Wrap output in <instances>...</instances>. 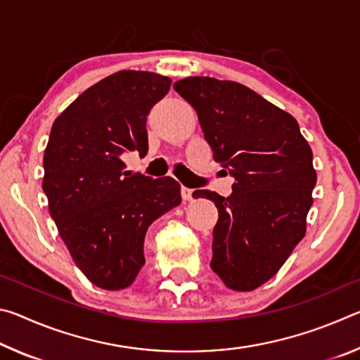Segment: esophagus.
<instances>
[{"instance_id":"1","label":"esophagus","mask_w":360,"mask_h":360,"mask_svg":"<svg viewBox=\"0 0 360 360\" xmlns=\"http://www.w3.org/2000/svg\"><path fill=\"white\" fill-rule=\"evenodd\" d=\"M192 193H193L192 188H187V187L181 188V197H182V200H184V202H191Z\"/></svg>"}]
</instances>
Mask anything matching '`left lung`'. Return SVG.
I'll use <instances>...</instances> for the list:
<instances>
[{"mask_svg": "<svg viewBox=\"0 0 360 360\" xmlns=\"http://www.w3.org/2000/svg\"><path fill=\"white\" fill-rule=\"evenodd\" d=\"M174 90L198 115L212 158L233 176L230 197L214 202L211 268L229 289L249 292L273 278L307 233L316 169L297 120L246 85L193 76Z\"/></svg>", "mask_w": 360, "mask_h": 360, "instance_id": "left-lung-1", "label": "left lung"}]
</instances>
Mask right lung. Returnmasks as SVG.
Listing matches in <instances>:
<instances>
[{
	"mask_svg": "<svg viewBox=\"0 0 360 360\" xmlns=\"http://www.w3.org/2000/svg\"><path fill=\"white\" fill-rule=\"evenodd\" d=\"M172 79L124 70L85 90L53 122L42 188L63 243L90 283L129 288L144 265L149 225L181 203L173 178L124 172L127 150L148 152L146 117Z\"/></svg>",
	"mask_w": 360,
	"mask_h": 360,
	"instance_id": "obj_1",
	"label": "right lung"
}]
</instances>
